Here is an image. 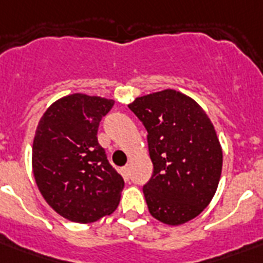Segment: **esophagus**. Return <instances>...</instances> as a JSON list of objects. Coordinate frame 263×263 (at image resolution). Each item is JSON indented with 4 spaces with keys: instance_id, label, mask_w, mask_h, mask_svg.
I'll return each instance as SVG.
<instances>
[{
    "instance_id": "esophagus-1",
    "label": "esophagus",
    "mask_w": 263,
    "mask_h": 263,
    "mask_svg": "<svg viewBox=\"0 0 263 263\" xmlns=\"http://www.w3.org/2000/svg\"><path fill=\"white\" fill-rule=\"evenodd\" d=\"M129 171H131V169H129V165H127V166H124V168L121 169V172H123V176L125 179L129 177Z\"/></svg>"
}]
</instances>
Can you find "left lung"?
<instances>
[{"mask_svg": "<svg viewBox=\"0 0 263 263\" xmlns=\"http://www.w3.org/2000/svg\"><path fill=\"white\" fill-rule=\"evenodd\" d=\"M147 129L152 179L143 185L148 212L181 225L203 212L216 194L222 148L204 110L187 95L164 90L128 105Z\"/></svg>", "mask_w": 263, "mask_h": 263, "instance_id": "8db88e82", "label": "left lung"}]
</instances>
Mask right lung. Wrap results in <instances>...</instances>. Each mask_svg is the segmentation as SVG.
I'll return each instance as SVG.
<instances>
[{"mask_svg":"<svg viewBox=\"0 0 263 263\" xmlns=\"http://www.w3.org/2000/svg\"><path fill=\"white\" fill-rule=\"evenodd\" d=\"M113 99L71 94L47 107L32 144V172L39 191L60 216L90 224L119 206L123 177L98 143V127Z\"/></svg>","mask_w":263,"mask_h":263,"instance_id":"1","label":"right lung"}]
</instances>
